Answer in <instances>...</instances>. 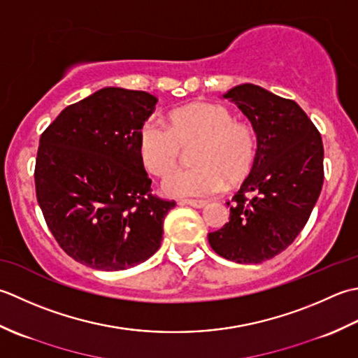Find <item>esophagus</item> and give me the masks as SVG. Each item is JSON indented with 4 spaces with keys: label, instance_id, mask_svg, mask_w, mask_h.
<instances>
[{
    "label": "esophagus",
    "instance_id": "34e87169",
    "mask_svg": "<svg viewBox=\"0 0 358 358\" xmlns=\"http://www.w3.org/2000/svg\"><path fill=\"white\" fill-rule=\"evenodd\" d=\"M180 206H189V207H194V208H203L207 206L206 201H199V199H182L179 201Z\"/></svg>",
    "mask_w": 358,
    "mask_h": 358
}]
</instances>
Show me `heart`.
Returning a JSON list of instances; mask_svg holds the SVG:
<instances>
[{
  "label": "heart",
  "mask_w": 358,
  "mask_h": 358,
  "mask_svg": "<svg viewBox=\"0 0 358 358\" xmlns=\"http://www.w3.org/2000/svg\"><path fill=\"white\" fill-rule=\"evenodd\" d=\"M169 128L145 122L137 133V152L145 170L164 178L176 168L182 146H191L193 167L170 174L164 192L170 196H211L227 184L233 188L249 176L257 141L253 131L233 120L227 108L192 101L166 115Z\"/></svg>",
  "instance_id": "b5f03b06"
}]
</instances>
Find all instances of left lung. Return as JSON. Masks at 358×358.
Returning <instances> with one entry per match:
<instances>
[{"mask_svg":"<svg viewBox=\"0 0 358 358\" xmlns=\"http://www.w3.org/2000/svg\"><path fill=\"white\" fill-rule=\"evenodd\" d=\"M222 97L250 120L258 150L250 174L227 202L230 221L208 233V243L225 259L258 264L286 250L308 222L323 187V142L294 100L252 83Z\"/></svg>","mask_w":358,"mask_h":358,"instance_id":"left-lung-1","label":"left lung"}]
</instances>
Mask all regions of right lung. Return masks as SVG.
I'll list each match as a JSON object with an SVG mask.
<instances>
[{
  "label": "right lung",
  "mask_w": 358,
  "mask_h": 358,
  "mask_svg": "<svg viewBox=\"0 0 358 358\" xmlns=\"http://www.w3.org/2000/svg\"><path fill=\"white\" fill-rule=\"evenodd\" d=\"M157 99L103 87L64 108L40 137L36 201L58 245L97 271H125L160 247L176 206L151 193L137 133Z\"/></svg>",
  "instance_id": "add662e5"
}]
</instances>
